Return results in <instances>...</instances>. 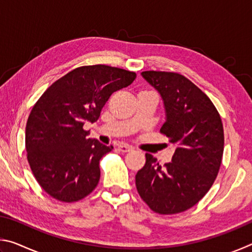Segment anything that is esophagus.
<instances>
[{"instance_id": "esophagus-1", "label": "esophagus", "mask_w": 252, "mask_h": 252, "mask_svg": "<svg viewBox=\"0 0 252 252\" xmlns=\"http://www.w3.org/2000/svg\"><path fill=\"white\" fill-rule=\"evenodd\" d=\"M119 150H120L121 152H130L132 151V147L127 146V144H121V146H119Z\"/></svg>"}]
</instances>
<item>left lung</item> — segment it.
<instances>
[{
  "label": "left lung",
  "mask_w": 252,
  "mask_h": 252,
  "mask_svg": "<svg viewBox=\"0 0 252 252\" xmlns=\"http://www.w3.org/2000/svg\"><path fill=\"white\" fill-rule=\"evenodd\" d=\"M142 76L163 100L167 119L160 133L176 150L163 168L146 153L135 176L140 197L152 211L174 215L192 208L210 190L223 155V126L206 93L174 72L144 71Z\"/></svg>",
  "instance_id": "1"
}]
</instances>
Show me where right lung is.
<instances>
[{"mask_svg": "<svg viewBox=\"0 0 252 252\" xmlns=\"http://www.w3.org/2000/svg\"><path fill=\"white\" fill-rule=\"evenodd\" d=\"M135 78L134 72L114 66H80L50 85L34 104L25 148L34 178L51 197L75 202L95 189L101 158L113 147L87 139L83 126L97 121L111 94Z\"/></svg>", "mask_w": 252, "mask_h": 252, "instance_id": "right-lung-1", "label": "right lung"}]
</instances>
